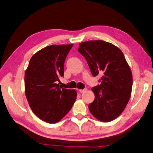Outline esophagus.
<instances>
[{
	"mask_svg": "<svg viewBox=\"0 0 153 153\" xmlns=\"http://www.w3.org/2000/svg\"><path fill=\"white\" fill-rule=\"evenodd\" d=\"M87 91V89H79V92L80 93H84L85 91Z\"/></svg>",
	"mask_w": 153,
	"mask_h": 153,
	"instance_id": "esophagus-1",
	"label": "esophagus"
}]
</instances>
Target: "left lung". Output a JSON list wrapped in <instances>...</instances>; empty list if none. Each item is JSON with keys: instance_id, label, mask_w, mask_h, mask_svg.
<instances>
[{"instance_id": "obj_1", "label": "left lung", "mask_w": 153, "mask_h": 153, "mask_svg": "<svg viewBox=\"0 0 153 153\" xmlns=\"http://www.w3.org/2000/svg\"><path fill=\"white\" fill-rule=\"evenodd\" d=\"M79 52L85 58L94 77L100 74V85L92 91L95 100L89 105L98 120L109 122L123 111L132 91L133 76L123 53L114 45L103 40L80 43Z\"/></svg>"}]
</instances>
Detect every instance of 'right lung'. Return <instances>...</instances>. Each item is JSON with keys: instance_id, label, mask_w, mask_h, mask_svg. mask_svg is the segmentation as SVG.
Instances as JSON below:
<instances>
[{"instance_id": "1", "label": "right lung", "mask_w": 153, "mask_h": 153, "mask_svg": "<svg viewBox=\"0 0 153 153\" xmlns=\"http://www.w3.org/2000/svg\"><path fill=\"white\" fill-rule=\"evenodd\" d=\"M73 44L52 45L30 60L25 76V94L33 113L44 121L56 123L70 111L76 100L74 89L62 88L64 62Z\"/></svg>"}]
</instances>
